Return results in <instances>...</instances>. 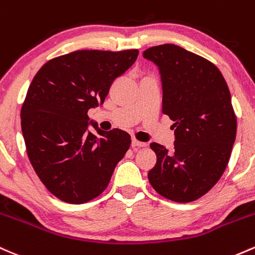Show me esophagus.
Listing matches in <instances>:
<instances>
[{
    "label": "esophagus",
    "instance_id": "34e87169",
    "mask_svg": "<svg viewBox=\"0 0 255 255\" xmlns=\"http://www.w3.org/2000/svg\"><path fill=\"white\" fill-rule=\"evenodd\" d=\"M132 146H133V149H140V147L146 146V142L138 141V140H136V139H133V140H132Z\"/></svg>",
    "mask_w": 255,
    "mask_h": 255
}]
</instances>
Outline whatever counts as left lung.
<instances>
[{"instance_id":"1","label":"left lung","mask_w":255,"mask_h":255,"mask_svg":"<svg viewBox=\"0 0 255 255\" xmlns=\"http://www.w3.org/2000/svg\"><path fill=\"white\" fill-rule=\"evenodd\" d=\"M157 66L162 113L174 129V149L152 142L157 162L147 177L151 186L174 202H191L218 183L236 139V116L219 69L175 44L144 50Z\"/></svg>"}]
</instances>
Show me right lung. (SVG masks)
Here are the masks:
<instances>
[{"label":"right lung","instance_id":"1","mask_svg":"<svg viewBox=\"0 0 255 255\" xmlns=\"http://www.w3.org/2000/svg\"><path fill=\"white\" fill-rule=\"evenodd\" d=\"M138 54L76 50L47 61L33 77L21 108V132L36 174L64 202L80 205L102 194L129 149V134L104 132L87 113L103 105L115 78Z\"/></svg>","mask_w":255,"mask_h":255}]
</instances>
